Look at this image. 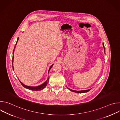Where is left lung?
I'll list each match as a JSON object with an SVG mask.
<instances>
[{"instance_id": "1", "label": "left lung", "mask_w": 120, "mask_h": 120, "mask_svg": "<svg viewBox=\"0 0 120 120\" xmlns=\"http://www.w3.org/2000/svg\"><path fill=\"white\" fill-rule=\"evenodd\" d=\"M102 45H103V46H104V51L105 52V45H104V43H102ZM67 88L69 89V90L72 91V92H75V93H86V92H88V91H89L91 89H88V90H82V91H75V90H71V89H70L69 88H68L67 87Z\"/></svg>"}]
</instances>
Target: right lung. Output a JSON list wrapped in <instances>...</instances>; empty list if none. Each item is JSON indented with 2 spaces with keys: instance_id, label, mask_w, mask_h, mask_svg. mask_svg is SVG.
<instances>
[{
  "instance_id": "1",
  "label": "right lung",
  "mask_w": 120,
  "mask_h": 120,
  "mask_svg": "<svg viewBox=\"0 0 120 120\" xmlns=\"http://www.w3.org/2000/svg\"><path fill=\"white\" fill-rule=\"evenodd\" d=\"M18 40H19V38H18V39H17V41H16V44H15V46L17 44V42H18ZM15 46L14 47V50H13V54H14V50H15ZM13 59H14V57H13V58H12V65H13ZM53 64H52V65H51V66L50 67V68H49V70H48V73H49V71H50V70L51 69V68H52V67L53 66ZM19 82H20L21 83V84L23 85V86L25 87V88H26V89H29V90H32V91H40V90H42V89H44L45 87V86H46L47 85V83H48V81H49V79H48H48H47V80L45 82H44L43 84H41V85H39V86H36V87H34V86H27V85H25V84H24L21 82H20V81L19 80Z\"/></svg>"
}]
</instances>
